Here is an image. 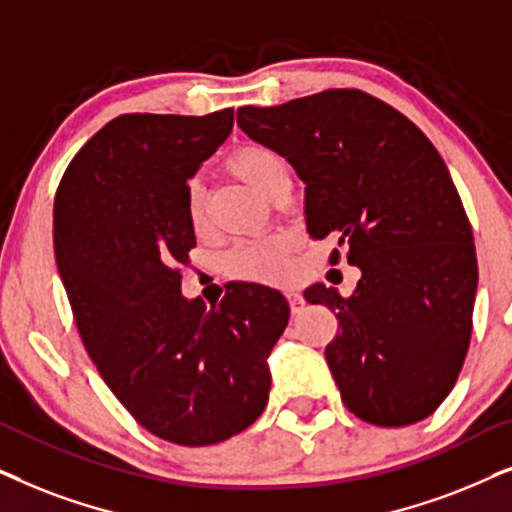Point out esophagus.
Here are the masks:
<instances>
[{"mask_svg":"<svg viewBox=\"0 0 512 512\" xmlns=\"http://www.w3.org/2000/svg\"><path fill=\"white\" fill-rule=\"evenodd\" d=\"M285 297H288V304H290V311H292V313H299V311H302V306H304V297L299 295L297 290H285Z\"/></svg>","mask_w":512,"mask_h":512,"instance_id":"34e87169","label":"esophagus"}]
</instances>
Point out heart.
Instances as JSON below:
<instances>
[{
	"label": "heart",
	"instance_id": "b5f03b06",
	"mask_svg": "<svg viewBox=\"0 0 512 512\" xmlns=\"http://www.w3.org/2000/svg\"><path fill=\"white\" fill-rule=\"evenodd\" d=\"M229 170L245 185H250L257 194L267 196L276 192L288 175V163L283 156L264 145H243L229 156ZM185 210L189 227L201 231L206 227V194L196 180L187 182L185 189ZM292 243L283 236L255 238V241L238 243L229 252L227 264L231 276L243 281H278L283 278L290 262Z\"/></svg>",
	"mask_w": 512,
	"mask_h": 512
}]
</instances>
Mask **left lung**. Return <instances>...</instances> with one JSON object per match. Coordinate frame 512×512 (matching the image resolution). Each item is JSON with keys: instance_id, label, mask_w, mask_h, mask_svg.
<instances>
[{"instance_id": "1", "label": "left lung", "mask_w": 512, "mask_h": 512, "mask_svg": "<svg viewBox=\"0 0 512 512\" xmlns=\"http://www.w3.org/2000/svg\"><path fill=\"white\" fill-rule=\"evenodd\" d=\"M236 119L304 180L309 236H335L363 274L349 297L304 292L339 320L325 360L344 405L386 428L431 417L466 360L478 290L473 229L438 149L358 88L245 105Z\"/></svg>"}]
</instances>
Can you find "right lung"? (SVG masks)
<instances>
[{"instance_id":"1","label":"right lung","mask_w":512,"mask_h":512,"mask_svg":"<svg viewBox=\"0 0 512 512\" xmlns=\"http://www.w3.org/2000/svg\"><path fill=\"white\" fill-rule=\"evenodd\" d=\"M234 109L121 114L67 166L53 203L56 262L74 323L100 377L156 438L206 447L267 407V356L290 306L236 283L220 306L180 292L196 245L185 189L227 140Z\"/></svg>"}]
</instances>
